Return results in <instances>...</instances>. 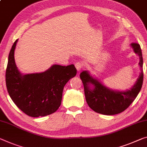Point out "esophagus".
<instances>
[{"label":"esophagus","mask_w":147,"mask_h":147,"mask_svg":"<svg viewBox=\"0 0 147 147\" xmlns=\"http://www.w3.org/2000/svg\"><path fill=\"white\" fill-rule=\"evenodd\" d=\"M75 66H76V68L77 69V70L78 71H80L81 70V69H82L83 67V64L82 62H76V64H75Z\"/></svg>","instance_id":"1"}]
</instances>
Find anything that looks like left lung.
<instances>
[{
    "label": "left lung",
    "mask_w": 147,
    "mask_h": 147,
    "mask_svg": "<svg viewBox=\"0 0 147 147\" xmlns=\"http://www.w3.org/2000/svg\"><path fill=\"white\" fill-rule=\"evenodd\" d=\"M130 46L139 56V65L141 69L139 78L130 89L113 90L91 76L89 71H83L80 74L84 86L85 99L89 107L94 112L109 116L119 114L129 107L141 91L143 81V62L141 47L138 43H131Z\"/></svg>",
    "instance_id": "left-lung-1"
}]
</instances>
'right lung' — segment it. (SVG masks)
Listing matches in <instances>:
<instances>
[{"label":"right lung","instance_id":"add662e5","mask_svg":"<svg viewBox=\"0 0 147 147\" xmlns=\"http://www.w3.org/2000/svg\"><path fill=\"white\" fill-rule=\"evenodd\" d=\"M13 42L8 55L6 84L9 95L22 112L31 117L45 116L55 112L61 105L63 89L76 76L74 64H54L43 72L23 74L16 65Z\"/></svg>","mask_w":147,"mask_h":147}]
</instances>
